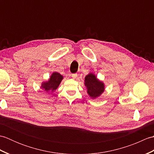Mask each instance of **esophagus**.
I'll return each mask as SVG.
<instances>
[{"instance_id":"1","label":"esophagus","mask_w":154,"mask_h":154,"mask_svg":"<svg viewBox=\"0 0 154 154\" xmlns=\"http://www.w3.org/2000/svg\"><path fill=\"white\" fill-rule=\"evenodd\" d=\"M71 77L73 79H76V77H77V73H73V74H71Z\"/></svg>"}]
</instances>
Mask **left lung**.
I'll return each instance as SVG.
<instances>
[{
	"label": "left lung",
	"instance_id": "obj_1",
	"mask_svg": "<svg viewBox=\"0 0 154 154\" xmlns=\"http://www.w3.org/2000/svg\"><path fill=\"white\" fill-rule=\"evenodd\" d=\"M85 85L87 87L88 94L92 99L100 97L105 89L103 81L98 79L96 75L92 73H89L85 77Z\"/></svg>",
	"mask_w": 154,
	"mask_h": 154
}]
</instances>
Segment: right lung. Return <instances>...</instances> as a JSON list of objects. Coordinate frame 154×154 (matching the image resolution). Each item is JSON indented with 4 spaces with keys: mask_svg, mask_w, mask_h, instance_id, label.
I'll return each instance as SVG.
<instances>
[{
    "mask_svg": "<svg viewBox=\"0 0 154 154\" xmlns=\"http://www.w3.org/2000/svg\"><path fill=\"white\" fill-rule=\"evenodd\" d=\"M63 79V75H61L57 72H54L51 75L48 81H44L42 83L41 89H44L47 93L54 92L57 89Z\"/></svg>",
    "mask_w": 154,
    "mask_h": 154,
    "instance_id": "add662e5",
    "label": "right lung"
}]
</instances>
